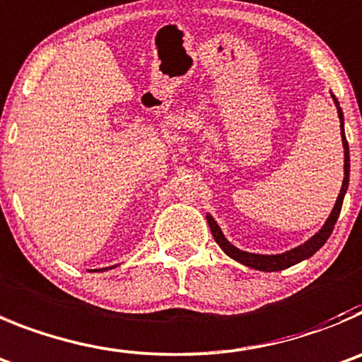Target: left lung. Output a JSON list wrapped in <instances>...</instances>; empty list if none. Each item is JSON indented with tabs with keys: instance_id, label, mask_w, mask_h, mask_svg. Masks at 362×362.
Returning a JSON list of instances; mask_svg holds the SVG:
<instances>
[{
	"instance_id": "obj_1",
	"label": "left lung",
	"mask_w": 362,
	"mask_h": 362,
	"mask_svg": "<svg viewBox=\"0 0 362 362\" xmlns=\"http://www.w3.org/2000/svg\"><path fill=\"white\" fill-rule=\"evenodd\" d=\"M334 102H336L337 115H339L341 138H343V147H344V179H343V187H341L339 195H337L336 206H334L332 214H330V217H328L327 222H325V226L321 228V230L317 231L313 238H309V240L305 242L303 246L294 247V250L287 251V253L255 255V253H246V251L237 250L233 244H230V242L224 238V235H222L221 228L217 226V222L214 221V217H211V215H206V221H208V224H210V230H211V235H214L215 242H217L218 246H221V250L224 251L228 257H231L233 260L240 262V264L247 265V267H251V269L267 271V273H271V271H281V269H287V267H291V265L298 264V262L305 260V258L313 257V255L316 253L321 246H323L325 242L328 240V237L332 235V230H334V226H336L337 217H339V214H341V206H343L344 194H346L348 177H350V154H348V141H346V136H344V127H343V124H344L343 111H341L339 102H337L336 97H334Z\"/></svg>"
}]
</instances>
